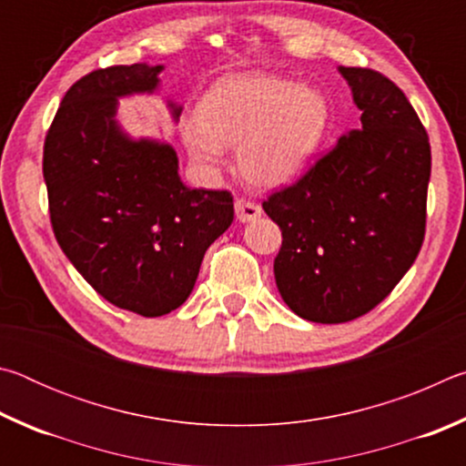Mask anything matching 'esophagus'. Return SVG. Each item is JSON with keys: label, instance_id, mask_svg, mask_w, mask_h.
<instances>
[{"label": "esophagus", "instance_id": "esophagus-1", "mask_svg": "<svg viewBox=\"0 0 466 466\" xmlns=\"http://www.w3.org/2000/svg\"><path fill=\"white\" fill-rule=\"evenodd\" d=\"M234 208H236V218H238L240 222H252V219L261 216V205L250 199H242V197L240 199H236Z\"/></svg>", "mask_w": 466, "mask_h": 466}]
</instances>
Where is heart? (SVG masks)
Here are the masks:
<instances>
[{"label": "heart", "instance_id": "heart-1", "mask_svg": "<svg viewBox=\"0 0 466 466\" xmlns=\"http://www.w3.org/2000/svg\"><path fill=\"white\" fill-rule=\"evenodd\" d=\"M199 121L183 125L188 152L218 164L224 146H238V167L255 187L296 178L319 152L329 129L320 92L269 74H240L218 82L197 108Z\"/></svg>", "mask_w": 466, "mask_h": 466}]
</instances>
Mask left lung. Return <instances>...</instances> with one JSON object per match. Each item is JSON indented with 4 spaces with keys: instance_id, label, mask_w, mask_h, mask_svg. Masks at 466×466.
Wrapping results in <instances>:
<instances>
[{
    "instance_id": "obj_1",
    "label": "left lung",
    "mask_w": 466,
    "mask_h": 466,
    "mask_svg": "<svg viewBox=\"0 0 466 466\" xmlns=\"http://www.w3.org/2000/svg\"><path fill=\"white\" fill-rule=\"evenodd\" d=\"M361 127L294 185L263 201L281 230L273 273L298 317L337 325L382 302L420 255L431 149L403 90L368 67H339Z\"/></svg>"
}]
</instances>
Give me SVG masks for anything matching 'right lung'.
I'll return each mask as SVG.
<instances>
[{
  "mask_svg": "<svg viewBox=\"0 0 466 466\" xmlns=\"http://www.w3.org/2000/svg\"><path fill=\"white\" fill-rule=\"evenodd\" d=\"M162 66L94 69L66 92L45 137L51 226L82 278L123 310L162 317L185 302L205 250L234 219L230 191L188 188L168 144L131 139L116 98L154 92ZM172 106V116L180 106Z\"/></svg>",
  "mask_w": 466,
  "mask_h": 466,
  "instance_id": "right-lung-1",
  "label": "right lung"
}]
</instances>
